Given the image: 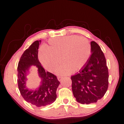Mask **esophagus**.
I'll list each match as a JSON object with an SVG mask.
<instances>
[{"label":"esophagus","instance_id":"obj_1","mask_svg":"<svg viewBox=\"0 0 124 124\" xmlns=\"http://www.w3.org/2000/svg\"><path fill=\"white\" fill-rule=\"evenodd\" d=\"M62 79V77H58V80H59V81H61Z\"/></svg>","mask_w":124,"mask_h":124}]
</instances>
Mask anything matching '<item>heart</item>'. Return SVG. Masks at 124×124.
Masks as SVG:
<instances>
[{"mask_svg": "<svg viewBox=\"0 0 124 124\" xmlns=\"http://www.w3.org/2000/svg\"><path fill=\"white\" fill-rule=\"evenodd\" d=\"M46 48L40 51L39 58L48 71L57 69L62 61L64 62L57 70L59 76H66L81 69L87 62L91 53V46L87 39L76 36L51 39ZM61 59L60 60V59Z\"/></svg>", "mask_w": 124, "mask_h": 124, "instance_id": "1", "label": "heart"}]
</instances>
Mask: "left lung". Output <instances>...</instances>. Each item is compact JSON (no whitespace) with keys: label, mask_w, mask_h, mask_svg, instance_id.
<instances>
[{"label":"left lung","mask_w":124,"mask_h":124,"mask_svg":"<svg viewBox=\"0 0 124 124\" xmlns=\"http://www.w3.org/2000/svg\"><path fill=\"white\" fill-rule=\"evenodd\" d=\"M91 55L78 73L71 76L72 90L78 102H96L105 94L108 86V72L103 52L98 44L91 42Z\"/></svg>","instance_id":"left-lung-1"}]
</instances>
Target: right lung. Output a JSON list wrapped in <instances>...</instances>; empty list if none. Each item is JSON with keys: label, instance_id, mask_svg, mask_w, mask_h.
I'll list each match as a JSON object with an SVG mask.
<instances>
[{"label": "right lung", "instance_id": "obj_1", "mask_svg": "<svg viewBox=\"0 0 124 124\" xmlns=\"http://www.w3.org/2000/svg\"><path fill=\"white\" fill-rule=\"evenodd\" d=\"M41 40H36L23 53L18 65V84L20 94L25 101L37 107L53 103L57 98V91L60 82L55 76L45 71L38 58V47ZM36 67L41 79L40 85L36 89L26 86V76L31 66Z\"/></svg>", "mask_w": 124, "mask_h": 124}]
</instances>
